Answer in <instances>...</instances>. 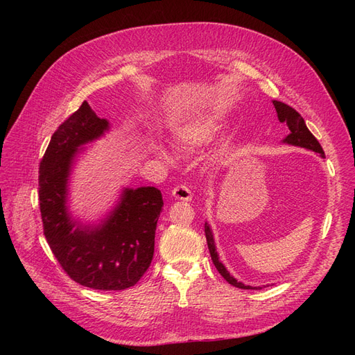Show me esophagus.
I'll use <instances>...</instances> for the list:
<instances>
[{
	"label": "esophagus",
	"mask_w": 355,
	"mask_h": 355,
	"mask_svg": "<svg viewBox=\"0 0 355 355\" xmlns=\"http://www.w3.org/2000/svg\"><path fill=\"white\" fill-rule=\"evenodd\" d=\"M171 196H173L176 200H184V201H191L192 198V192L187 185H178L171 191Z\"/></svg>",
	"instance_id": "obj_1"
}]
</instances>
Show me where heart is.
Masks as SVG:
<instances>
[{"mask_svg": "<svg viewBox=\"0 0 355 355\" xmlns=\"http://www.w3.org/2000/svg\"><path fill=\"white\" fill-rule=\"evenodd\" d=\"M220 121L216 116L213 115H201L196 118H189V120L185 121H179L173 124L171 127V137L173 141L182 146L187 148H194V146H201L204 144L210 142L211 139L216 136L220 130ZM155 153L163 157L168 158V154L163 146H154Z\"/></svg>", "mask_w": 355, "mask_h": 355, "instance_id": "1", "label": "heart"}]
</instances>
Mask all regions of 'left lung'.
Listing matches in <instances>:
<instances>
[{
    "label": "left lung",
    "instance_id": "1",
    "mask_svg": "<svg viewBox=\"0 0 355 355\" xmlns=\"http://www.w3.org/2000/svg\"><path fill=\"white\" fill-rule=\"evenodd\" d=\"M272 103L275 106L278 120H280L282 123H286L288 125L290 135L284 139V142L290 144V145H296V146H302V148L311 149V151H315V153H318L321 157L324 158L323 148H321V145L318 144L315 136L308 130V127L305 124V120H304L302 116H300V114L296 110H293L292 106H288V105H286L283 102L274 101ZM204 234H206V240H207V245H209V250H210L211 261H213L214 266H216V270L219 271V274L225 278V280H227L230 284L239 287V288H247V290L253 288L252 286H244L243 283H239L234 277L230 275V272L227 271V268H225L219 262V257H218V253H216V247H214V241H213L211 230H210V227H209L207 223H204Z\"/></svg>",
    "mask_w": 355,
    "mask_h": 355
}]
</instances>
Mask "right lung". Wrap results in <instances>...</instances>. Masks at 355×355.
<instances>
[{"mask_svg": "<svg viewBox=\"0 0 355 355\" xmlns=\"http://www.w3.org/2000/svg\"><path fill=\"white\" fill-rule=\"evenodd\" d=\"M106 128L108 121L85 101L58 127L40 161V211L46 240L69 278L94 290H124L141 280L151 265L164 202L154 187L125 189L102 227L81 230L71 222L65 198L73 155Z\"/></svg>", "mask_w": 355, "mask_h": 355, "instance_id": "right-lung-1", "label": "right lung"}]
</instances>
